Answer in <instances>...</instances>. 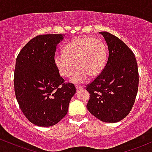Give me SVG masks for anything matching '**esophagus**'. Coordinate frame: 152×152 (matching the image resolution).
Returning <instances> with one entry per match:
<instances>
[{
	"label": "esophagus",
	"mask_w": 152,
	"mask_h": 152,
	"mask_svg": "<svg viewBox=\"0 0 152 152\" xmlns=\"http://www.w3.org/2000/svg\"><path fill=\"white\" fill-rule=\"evenodd\" d=\"M75 88L77 90H83V86H81V85H75Z\"/></svg>",
	"instance_id": "34e87169"
}]
</instances>
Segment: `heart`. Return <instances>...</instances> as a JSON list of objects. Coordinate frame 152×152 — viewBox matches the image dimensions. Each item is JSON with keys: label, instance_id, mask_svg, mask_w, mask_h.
Segmentation results:
<instances>
[{"label": "heart", "instance_id": "1", "mask_svg": "<svg viewBox=\"0 0 152 152\" xmlns=\"http://www.w3.org/2000/svg\"><path fill=\"white\" fill-rule=\"evenodd\" d=\"M107 51L103 41L93 37L73 39L65 45L64 52L54 55V62L63 77H69L77 67L71 81L79 84L86 82L89 75H98L105 65Z\"/></svg>", "mask_w": 152, "mask_h": 152}]
</instances>
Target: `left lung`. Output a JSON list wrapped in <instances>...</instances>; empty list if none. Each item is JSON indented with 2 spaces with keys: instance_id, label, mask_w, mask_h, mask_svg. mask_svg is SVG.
I'll use <instances>...</instances> for the list:
<instances>
[{
  "instance_id": "1",
  "label": "left lung",
  "mask_w": 152,
  "mask_h": 152,
  "mask_svg": "<svg viewBox=\"0 0 152 152\" xmlns=\"http://www.w3.org/2000/svg\"><path fill=\"white\" fill-rule=\"evenodd\" d=\"M108 48L106 65L95 80L86 86L90 94L87 108L101 121L116 123L130 113L139 87L135 55L120 39L102 31Z\"/></svg>"
}]
</instances>
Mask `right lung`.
<instances>
[{"label":"right lung","mask_w":152,"mask_h":152,"mask_svg":"<svg viewBox=\"0 0 152 152\" xmlns=\"http://www.w3.org/2000/svg\"><path fill=\"white\" fill-rule=\"evenodd\" d=\"M63 34L39 35L18 54L14 71L16 100L26 118L34 125H55L67 113L76 93L72 83H64L54 62Z\"/></svg>","instance_id":"right-lung-1"}]
</instances>
